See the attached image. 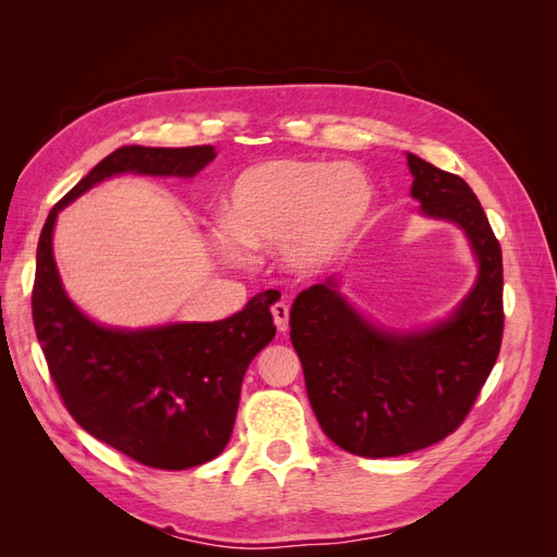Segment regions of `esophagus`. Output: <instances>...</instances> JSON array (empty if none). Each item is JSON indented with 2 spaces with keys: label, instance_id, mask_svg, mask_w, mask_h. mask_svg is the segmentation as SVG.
I'll return each mask as SVG.
<instances>
[{
  "label": "esophagus",
  "instance_id": "esophagus-1",
  "mask_svg": "<svg viewBox=\"0 0 557 557\" xmlns=\"http://www.w3.org/2000/svg\"><path fill=\"white\" fill-rule=\"evenodd\" d=\"M272 315H274V323L278 327V332H285L288 330V323H290V309L285 301H276V305L272 307Z\"/></svg>",
  "mask_w": 557,
  "mask_h": 557
}]
</instances>
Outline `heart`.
I'll return each mask as SVG.
<instances>
[{
    "instance_id": "b5f03b06",
    "label": "heart",
    "mask_w": 557,
    "mask_h": 557,
    "mask_svg": "<svg viewBox=\"0 0 557 557\" xmlns=\"http://www.w3.org/2000/svg\"><path fill=\"white\" fill-rule=\"evenodd\" d=\"M374 207V178L358 164L264 160L232 181L211 239L227 262H244V248H278L285 272L309 278L358 242Z\"/></svg>"
}]
</instances>
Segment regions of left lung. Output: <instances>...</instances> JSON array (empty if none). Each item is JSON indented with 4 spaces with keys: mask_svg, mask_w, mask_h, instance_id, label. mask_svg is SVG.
Returning a JSON list of instances; mask_svg holds the SVG:
<instances>
[{
    "mask_svg": "<svg viewBox=\"0 0 557 557\" xmlns=\"http://www.w3.org/2000/svg\"><path fill=\"white\" fill-rule=\"evenodd\" d=\"M411 197L430 221L460 227L476 278L448 315L423 327H385L342 293V278L299 293L290 339L307 395L330 440L362 458H395L458 428L502 344V250L469 185L407 153Z\"/></svg>",
    "mask_w": 557,
    "mask_h": 557,
    "instance_id": "left-lung-1",
    "label": "left lung"
}]
</instances>
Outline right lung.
Wrapping results in <instances>:
<instances>
[{"instance_id":"add662e5","label":"right lung","mask_w":557,"mask_h":557,"mask_svg":"<svg viewBox=\"0 0 557 557\" xmlns=\"http://www.w3.org/2000/svg\"><path fill=\"white\" fill-rule=\"evenodd\" d=\"M215 156L213 146L113 150L50 209L37 246L32 318L66 411L95 440L156 469L205 465L227 446L246 369L276 334V297L262 293L213 323L102 325L66 295L53 232L60 211L107 178H195Z\"/></svg>"}]
</instances>
